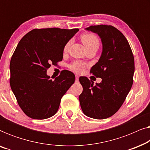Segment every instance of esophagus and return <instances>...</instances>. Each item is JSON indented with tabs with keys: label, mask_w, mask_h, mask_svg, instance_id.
<instances>
[{
	"label": "esophagus",
	"mask_w": 150,
	"mask_h": 150,
	"mask_svg": "<svg viewBox=\"0 0 150 150\" xmlns=\"http://www.w3.org/2000/svg\"><path fill=\"white\" fill-rule=\"evenodd\" d=\"M79 76H76V82H79Z\"/></svg>",
	"instance_id": "obj_1"
}]
</instances>
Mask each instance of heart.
<instances>
[{"label": "heart", "instance_id": "b5f03b06", "mask_svg": "<svg viewBox=\"0 0 150 150\" xmlns=\"http://www.w3.org/2000/svg\"><path fill=\"white\" fill-rule=\"evenodd\" d=\"M81 40L82 42H83V44L85 45L86 48H87V49L93 48H98V47H99V40H98V37L93 34H84L81 36ZM71 44V41H69V42L65 45L64 49H63L64 52H66L68 51ZM71 69L74 71H76V72H81V71H83L84 67H85V65H84L83 63L76 62L71 65Z\"/></svg>", "mask_w": 150, "mask_h": 150}]
</instances>
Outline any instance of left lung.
Segmentation results:
<instances>
[{"label":"left lung","mask_w":150,"mask_h":150,"mask_svg":"<svg viewBox=\"0 0 150 150\" xmlns=\"http://www.w3.org/2000/svg\"><path fill=\"white\" fill-rule=\"evenodd\" d=\"M85 30L98 35L102 51L91 73L102 79L96 83L87 77L79 78L83 90L79 101L83 113L103 120L115 113L130 91L134 73V60L128 40L112 26H91Z\"/></svg>","instance_id":"left-lung-1"}]
</instances>
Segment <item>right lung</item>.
<instances>
[{"label": "right lung", "mask_w": 150, "mask_h": 150, "mask_svg": "<svg viewBox=\"0 0 150 150\" xmlns=\"http://www.w3.org/2000/svg\"><path fill=\"white\" fill-rule=\"evenodd\" d=\"M79 28L33 29L21 39L10 61V85L26 115L44 120L56 114L61 98L74 83L75 76L63 70L52 79L50 64L62 61L65 45Z\"/></svg>", "instance_id": "1"}]
</instances>
